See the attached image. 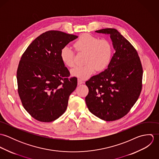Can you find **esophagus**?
Returning a JSON list of instances; mask_svg holds the SVG:
<instances>
[{
  "label": "esophagus",
  "instance_id": "esophagus-1",
  "mask_svg": "<svg viewBox=\"0 0 159 159\" xmlns=\"http://www.w3.org/2000/svg\"><path fill=\"white\" fill-rule=\"evenodd\" d=\"M83 81L81 80L78 79V85H80V84H83Z\"/></svg>",
  "mask_w": 159,
  "mask_h": 159
}]
</instances>
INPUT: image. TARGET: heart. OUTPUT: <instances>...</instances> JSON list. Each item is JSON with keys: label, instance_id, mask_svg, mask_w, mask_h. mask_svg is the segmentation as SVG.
Segmentation results:
<instances>
[{"label": "heart", "instance_id": "obj_1", "mask_svg": "<svg viewBox=\"0 0 159 159\" xmlns=\"http://www.w3.org/2000/svg\"><path fill=\"white\" fill-rule=\"evenodd\" d=\"M77 52L86 53L84 66L76 67L71 70V75L82 80L90 78L97 69L99 71L107 68L111 62L113 49L111 43L106 39H99L88 34L81 35L74 43ZM75 52L68 46H64L60 51L63 63L69 67L75 66Z\"/></svg>", "mask_w": 159, "mask_h": 159}]
</instances>
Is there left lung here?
Wrapping results in <instances>:
<instances>
[{"label": "left lung", "instance_id": "obj_1", "mask_svg": "<svg viewBox=\"0 0 159 159\" xmlns=\"http://www.w3.org/2000/svg\"><path fill=\"white\" fill-rule=\"evenodd\" d=\"M95 32L108 34L115 53L108 68L86 82L85 100L90 112L106 121L119 119L129 112L142 89L143 68L135 48L116 29Z\"/></svg>", "mask_w": 159, "mask_h": 159}]
</instances>
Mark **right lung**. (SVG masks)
<instances>
[{
  "instance_id": "right-lung-1",
  "label": "right lung",
  "mask_w": 159,
  "mask_h": 159,
  "mask_svg": "<svg viewBox=\"0 0 159 159\" xmlns=\"http://www.w3.org/2000/svg\"><path fill=\"white\" fill-rule=\"evenodd\" d=\"M77 38L49 30L37 37L23 53L17 70L18 91L24 109L39 121H54L66 111L77 78H68L70 72L60 51Z\"/></svg>"
}]
</instances>
